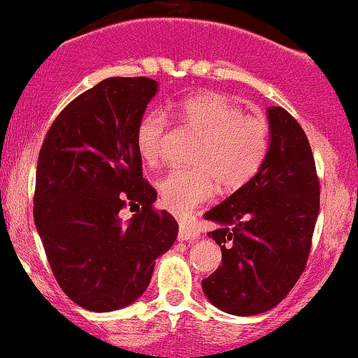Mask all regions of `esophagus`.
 Masks as SVG:
<instances>
[{
    "label": "esophagus",
    "instance_id": "obj_1",
    "mask_svg": "<svg viewBox=\"0 0 358 358\" xmlns=\"http://www.w3.org/2000/svg\"><path fill=\"white\" fill-rule=\"evenodd\" d=\"M201 236V231H199L197 227H194V224L190 223H185V221H182L180 223V229H178V240H182V242H187V240H195Z\"/></svg>",
    "mask_w": 358,
    "mask_h": 358
}]
</instances>
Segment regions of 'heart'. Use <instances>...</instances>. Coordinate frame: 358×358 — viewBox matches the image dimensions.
<instances>
[{
  "instance_id": "1",
  "label": "heart",
  "mask_w": 358,
  "mask_h": 358,
  "mask_svg": "<svg viewBox=\"0 0 358 358\" xmlns=\"http://www.w3.org/2000/svg\"><path fill=\"white\" fill-rule=\"evenodd\" d=\"M173 116L197 134L201 142L192 154L194 168H173L157 180L161 204L178 216H189L216 190H238L257 176L269 154V125L221 94H195L173 104ZM168 118L148 111L135 127V148L144 163L163 157Z\"/></svg>"
}]
</instances>
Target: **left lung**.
<instances>
[{"label": "left lung", "instance_id": "left-lung-1", "mask_svg": "<svg viewBox=\"0 0 358 358\" xmlns=\"http://www.w3.org/2000/svg\"><path fill=\"white\" fill-rule=\"evenodd\" d=\"M269 154L252 182L204 214L221 268L202 280L213 306L235 315L269 310L306 269L319 214V178L310 144L287 110L269 108Z\"/></svg>", "mask_w": 358, "mask_h": 358}]
</instances>
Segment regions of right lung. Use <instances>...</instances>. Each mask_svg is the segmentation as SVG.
Listing matches in <instances>:
<instances>
[{
  "label": "right lung",
  "mask_w": 358,
  "mask_h": 358,
  "mask_svg": "<svg viewBox=\"0 0 358 358\" xmlns=\"http://www.w3.org/2000/svg\"><path fill=\"white\" fill-rule=\"evenodd\" d=\"M156 92L148 77L106 78L56 116L41 148L34 221L58 285L87 310L135 302L178 235L175 217L154 209L157 194L135 148ZM127 205L138 213L123 222Z\"/></svg>",
  "instance_id": "right-lung-1"
}]
</instances>
